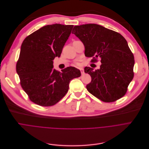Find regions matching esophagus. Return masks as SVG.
I'll return each mask as SVG.
<instances>
[{"instance_id": "34e87169", "label": "esophagus", "mask_w": 149, "mask_h": 149, "mask_svg": "<svg viewBox=\"0 0 149 149\" xmlns=\"http://www.w3.org/2000/svg\"><path fill=\"white\" fill-rule=\"evenodd\" d=\"M80 70L81 73L82 74H83L84 73V70H83V68H80Z\"/></svg>"}]
</instances>
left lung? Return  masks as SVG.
I'll use <instances>...</instances> for the list:
<instances>
[{"instance_id":"8db88e82","label":"left lung","mask_w":149,"mask_h":149,"mask_svg":"<svg viewBox=\"0 0 149 149\" xmlns=\"http://www.w3.org/2000/svg\"><path fill=\"white\" fill-rule=\"evenodd\" d=\"M72 33L83 43L86 57L101 58L99 69L84 68L92 77L87 91L104 102L122 97L134 76V56L126 40L120 33L94 23L75 26Z\"/></svg>"}]
</instances>
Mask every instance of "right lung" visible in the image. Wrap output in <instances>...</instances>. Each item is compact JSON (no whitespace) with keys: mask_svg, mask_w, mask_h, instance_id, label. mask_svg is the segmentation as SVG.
<instances>
[{"mask_svg":"<svg viewBox=\"0 0 149 149\" xmlns=\"http://www.w3.org/2000/svg\"><path fill=\"white\" fill-rule=\"evenodd\" d=\"M73 25L45 26L26 37L20 49L16 72L30 100L42 106H51L68 92L70 81L81 76L74 67L62 72L53 69V60L61 56Z\"/></svg>","mask_w":149,"mask_h":149,"instance_id":"add662e5","label":"right lung"}]
</instances>
